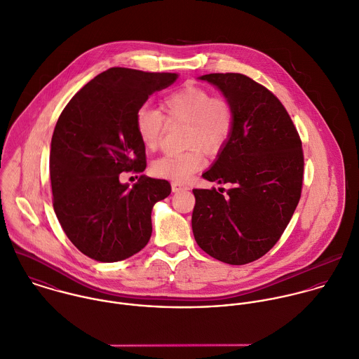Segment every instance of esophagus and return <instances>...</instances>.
Here are the masks:
<instances>
[{
    "instance_id": "1",
    "label": "esophagus",
    "mask_w": 359,
    "mask_h": 359,
    "mask_svg": "<svg viewBox=\"0 0 359 359\" xmlns=\"http://www.w3.org/2000/svg\"><path fill=\"white\" fill-rule=\"evenodd\" d=\"M189 187L187 186H184V184H182V183H177V182H173L172 183V191L173 193H179V191H183V190H187Z\"/></svg>"
}]
</instances>
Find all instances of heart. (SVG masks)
I'll return each instance as SVG.
<instances>
[{
    "instance_id": "heart-1",
    "label": "heart",
    "mask_w": 359,
    "mask_h": 359,
    "mask_svg": "<svg viewBox=\"0 0 359 359\" xmlns=\"http://www.w3.org/2000/svg\"><path fill=\"white\" fill-rule=\"evenodd\" d=\"M162 109L168 120L187 124L184 144L191 148L158 158L152 162L151 172L156 177L183 183L204 166L201 147L215 149L228 138L233 126V110L225 97H212L208 89L196 85H187L166 96ZM135 130L141 142L154 151L162 141L165 117L159 110L142 106L135 117Z\"/></svg>"
}]
</instances>
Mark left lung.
Listing matches in <instances>:
<instances>
[{"label": "left lung", "instance_id": "left-lung-1", "mask_svg": "<svg viewBox=\"0 0 359 359\" xmlns=\"http://www.w3.org/2000/svg\"><path fill=\"white\" fill-rule=\"evenodd\" d=\"M231 103L233 126L203 177L219 187L194 189L191 228L211 257L242 266L264 256L281 238L301 198L304 154L283 103L242 74L198 76Z\"/></svg>", "mask_w": 359, "mask_h": 359}]
</instances>
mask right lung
I'll list each match as a JSON object with an SVG mask.
<instances>
[{"instance_id": "obj_1", "label": "right lung", "mask_w": 359, "mask_h": 359, "mask_svg": "<svg viewBox=\"0 0 359 359\" xmlns=\"http://www.w3.org/2000/svg\"><path fill=\"white\" fill-rule=\"evenodd\" d=\"M176 78L109 68L76 92L58 117L50 149L54 212L72 245L96 262L126 260L144 249L152 208L170 194L166 180L141 176L130 189L120 173L145 169L137 113Z\"/></svg>"}]
</instances>
